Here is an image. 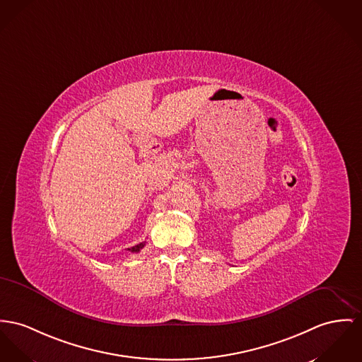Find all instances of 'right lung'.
<instances>
[{
  "label": "right lung",
  "instance_id": "1",
  "mask_svg": "<svg viewBox=\"0 0 362 362\" xmlns=\"http://www.w3.org/2000/svg\"><path fill=\"white\" fill-rule=\"evenodd\" d=\"M145 243H140V244H137V245H134V247H130V248H127L130 252H139L143 247H144Z\"/></svg>",
  "mask_w": 362,
  "mask_h": 362
}]
</instances>
